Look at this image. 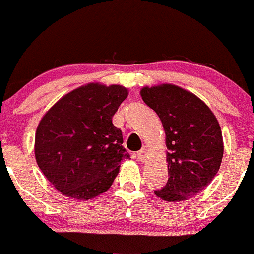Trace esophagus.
<instances>
[{
	"label": "esophagus",
	"mask_w": 254,
	"mask_h": 254,
	"mask_svg": "<svg viewBox=\"0 0 254 254\" xmlns=\"http://www.w3.org/2000/svg\"><path fill=\"white\" fill-rule=\"evenodd\" d=\"M137 157H138L139 161H142V162L147 161V157H148L147 149H145V148H142V149L137 153Z\"/></svg>",
	"instance_id": "obj_1"
}]
</instances>
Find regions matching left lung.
<instances>
[{
    "mask_svg": "<svg viewBox=\"0 0 254 254\" xmlns=\"http://www.w3.org/2000/svg\"><path fill=\"white\" fill-rule=\"evenodd\" d=\"M139 94L159 116L166 135L168 182L155 194L167 202L188 200L220 170L224 147L217 118L197 95L176 84L145 86Z\"/></svg>",
    "mask_w": 254,
    "mask_h": 254,
    "instance_id": "left-lung-1",
    "label": "left lung"
}]
</instances>
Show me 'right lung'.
Wrapping results in <instances>:
<instances>
[{
    "label": "right lung",
    "mask_w": 254,
    "mask_h": 254,
    "mask_svg": "<svg viewBox=\"0 0 254 254\" xmlns=\"http://www.w3.org/2000/svg\"><path fill=\"white\" fill-rule=\"evenodd\" d=\"M127 94L121 84L90 82L63 95L40 119L36 161L64 196L87 200L104 193L122 160L129 159L122 131L112 123Z\"/></svg>",
    "instance_id": "add662e5"
}]
</instances>
